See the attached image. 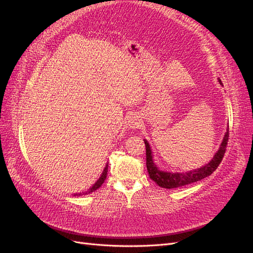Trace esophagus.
<instances>
[{"mask_svg": "<svg viewBox=\"0 0 253 253\" xmlns=\"http://www.w3.org/2000/svg\"><path fill=\"white\" fill-rule=\"evenodd\" d=\"M139 126H140V119L137 116L133 117L131 119V121H129V127H131V128H136V127H138Z\"/></svg>", "mask_w": 253, "mask_h": 253, "instance_id": "obj_1", "label": "esophagus"}]
</instances>
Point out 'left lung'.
Masks as SVG:
<instances>
[{
    "label": "left lung",
    "mask_w": 253,
    "mask_h": 253,
    "mask_svg": "<svg viewBox=\"0 0 253 253\" xmlns=\"http://www.w3.org/2000/svg\"><path fill=\"white\" fill-rule=\"evenodd\" d=\"M219 84H223L218 79ZM229 139V126L227 132L224 136L223 141H221L218 151L215 153V155L210 160V163L207 164L206 166L200 168V169L188 171L186 173H172V172H166L159 170L157 166L155 165L154 160H153V154L152 150L150 148V144L147 140H143L145 144V155H147V170L149 172L150 178L154 180L159 187L166 188V189H174L187 186L189 183H192L198 180H202L206 177L210 176L214 171L217 169L219 166L221 159L224 157V154L226 152L227 143Z\"/></svg>",
    "instance_id": "1"
}]
</instances>
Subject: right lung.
I'll use <instances>...</instances> for the list:
<instances>
[{
  "label": "right lung",
  "instance_id": "1",
  "mask_svg": "<svg viewBox=\"0 0 253 253\" xmlns=\"http://www.w3.org/2000/svg\"><path fill=\"white\" fill-rule=\"evenodd\" d=\"M108 168H109V163L105 165V168H104V170H103V172H102V174H101L100 177H99V179L94 183V186L91 187L88 191H86V192H84V193H76V194H74V196H80V195H82V194L85 195V194H88V193L94 192V191H96L97 189L100 188L102 183L104 182L105 178H106V175H108Z\"/></svg>",
  "mask_w": 253,
  "mask_h": 253
}]
</instances>
